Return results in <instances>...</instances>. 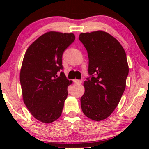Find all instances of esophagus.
Instances as JSON below:
<instances>
[{
  "instance_id": "34e87169",
  "label": "esophagus",
  "mask_w": 149,
  "mask_h": 149,
  "mask_svg": "<svg viewBox=\"0 0 149 149\" xmlns=\"http://www.w3.org/2000/svg\"><path fill=\"white\" fill-rule=\"evenodd\" d=\"M82 80H78V79H74V82L75 83H77V84H81V83H82Z\"/></svg>"
}]
</instances>
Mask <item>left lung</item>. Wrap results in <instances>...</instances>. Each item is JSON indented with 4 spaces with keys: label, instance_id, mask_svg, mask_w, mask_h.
Segmentation results:
<instances>
[{
    "label": "left lung",
    "instance_id": "1",
    "mask_svg": "<svg viewBox=\"0 0 149 149\" xmlns=\"http://www.w3.org/2000/svg\"><path fill=\"white\" fill-rule=\"evenodd\" d=\"M79 40L87 51L90 75L83 84L81 109L89 119L102 121L111 115L125 91L129 73L126 54L115 38L101 30L81 33Z\"/></svg>",
    "mask_w": 149,
    "mask_h": 149
}]
</instances>
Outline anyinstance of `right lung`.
Returning <instances> with one entry per match:
<instances>
[{
  "instance_id": "add662e5",
  "label": "right lung",
  "mask_w": 149,
  "mask_h": 149,
  "mask_svg": "<svg viewBox=\"0 0 149 149\" xmlns=\"http://www.w3.org/2000/svg\"><path fill=\"white\" fill-rule=\"evenodd\" d=\"M75 39L72 33L51 31L39 36L24 55L20 70L22 96L36 119L52 123L62 115L68 85L62 70V55Z\"/></svg>"
}]
</instances>
